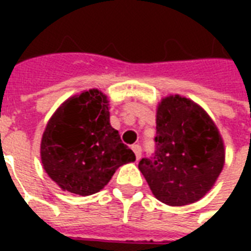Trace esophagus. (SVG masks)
<instances>
[{
  "instance_id": "1",
  "label": "esophagus",
  "mask_w": 251,
  "mask_h": 251,
  "mask_svg": "<svg viewBox=\"0 0 251 251\" xmlns=\"http://www.w3.org/2000/svg\"><path fill=\"white\" fill-rule=\"evenodd\" d=\"M131 149H133L134 153H135V157H137V160H139V159H141V156H142V147L139 145H134Z\"/></svg>"
}]
</instances>
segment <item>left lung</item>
<instances>
[{
	"label": "left lung",
	"instance_id": "left-lung-1",
	"mask_svg": "<svg viewBox=\"0 0 251 251\" xmlns=\"http://www.w3.org/2000/svg\"><path fill=\"white\" fill-rule=\"evenodd\" d=\"M153 156L138 168L152 194L169 206L206 195L222 173L226 151L215 122L198 104L179 95L159 102Z\"/></svg>",
	"mask_w": 251,
	"mask_h": 251
}]
</instances>
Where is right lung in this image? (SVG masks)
<instances>
[{"label":"right lung","instance_id":"obj_1","mask_svg":"<svg viewBox=\"0 0 251 251\" xmlns=\"http://www.w3.org/2000/svg\"><path fill=\"white\" fill-rule=\"evenodd\" d=\"M108 102L101 91H83L68 99L49 120L41 138V163L62 190L95 194L117 168L135 161L110 126Z\"/></svg>","mask_w":251,"mask_h":251}]
</instances>
